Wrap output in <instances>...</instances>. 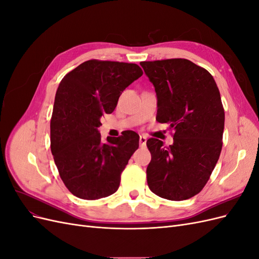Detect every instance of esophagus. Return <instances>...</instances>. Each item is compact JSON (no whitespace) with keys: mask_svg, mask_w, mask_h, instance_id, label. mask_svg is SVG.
<instances>
[{"mask_svg":"<svg viewBox=\"0 0 259 259\" xmlns=\"http://www.w3.org/2000/svg\"><path fill=\"white\" fill-rule=\"evenodd\" d=\"M146 143H147V137L144 136V135H140V137H139V145H140V147L146 146Z\"/></svg>","mask_w":259,"mask_h":259,"instance_id":"34e87169","label":"esophagus"}]
</instances>
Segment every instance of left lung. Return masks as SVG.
Returning a JSON list of instances; mask_svg holds the SVG:
<instances>
[{
  "label": "left lung",
  "mask_w": 259,
  "mask_h": 259,
  "mask_svg": "<svg viewBox=\"0 0 259 259\" xmlns=\"http://www.w3.org/2000/svg\"><path fill=\"white\" fill-rule=\"evenodd\" d=\"M158 100L156 121L174 128L165 147L147 140L151 161L147 167L150 190L161 198L183 201L207 183L223 147L225 111L216 82L204 68L183 58L140 62Z\"/></svg>",
  "instance_id": "1"
}]
</instances>
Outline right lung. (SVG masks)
<instances>
[{
    "instance_id": "right-lung-1",
    "label": "right lung",
    "mask_w": 259,
    "mask_h": 259,
    "mask_svg": "<svg viewBox=\"0 0 259 259\" xmlns=\"http://www.w3.org/2000/svg\"><path fill=\"white\" fill-rule=\"evenodd\" d=\"M143 70L136 64L88 60L61 80L51 120V150L68 190L84 200L114 193L121 173L139 146V136L125 131L101 140L98 127L111 113L122 92Z\"/></svg>"
}]
</instances>
